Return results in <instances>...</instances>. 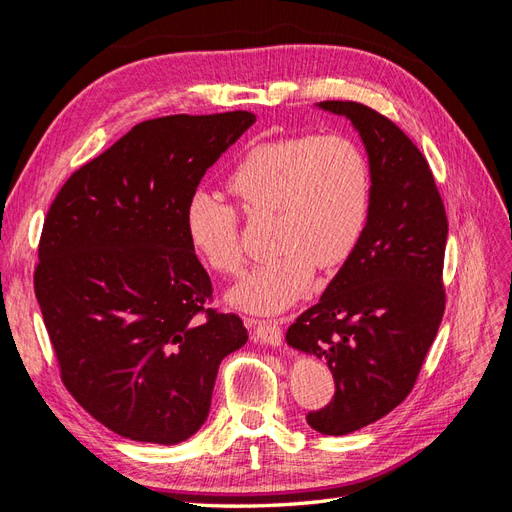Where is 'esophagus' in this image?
<instances>
[{"label": "esophagus", "instance_id": "1", "mask_svg": "<svg viewBox=\"0 0 512 512\" xmlns=\"http://www.w3.org/2000/svg\"><path fill=\"white\" fill-rule=\"evenodd\" d=\"M250 327L254 329V339L260 344L280 346L284 342L282 324L277 320H250Z\"/></svg>", "mask_w": 512, "mask_h": 512}]
</instances>
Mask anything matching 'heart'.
Segmentation results:
<instances>
[{
    "instance_id": "b5f03b06",
    "label": "heart",
    "mask_w": 512,
    "mask_h": 512,
    "mask_svg": "<svg viewBox=\"0 0 512 512\" xmlns=\"http://www.w3.org/2000/svg\"><path fill=\"white\" fill-rule=\"evenodd\" d=\"M226 185L250 220H271L275 256L232 290L252 312H280L312 286L316 267L346 265L361 245L374 207L365 151L344 134H294L258 143L232 164ZM185 232L207 267L235 275L245 265L241 213L220 194L196 190Z\"/></svg>"
}]
</instances>
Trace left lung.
<instances>
[{
    "instance_id": "8db88e82",
    "label": "left lung",
    "mask_w": 512,
    "mask_h": 512,
    "mask_svg": "<svg viewBox=\"0 0 512 512\" xmlns=\"http://www.w3.org/2000/svg\"><path fill=\"white\" fill-rule=\"evenodd\" d=\"M359 130L374 207L361 245L320 301L294 320L286 342L329 365L335 395L307 412L324 436H344L389 414L421 374L446 307L448 222L438 185L404 130L350 100L320 102Z\"/></svg>"
}]
</instances>
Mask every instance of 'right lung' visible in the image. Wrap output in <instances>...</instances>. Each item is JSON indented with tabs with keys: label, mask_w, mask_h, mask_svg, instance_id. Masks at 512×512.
<instances>
[{
	"label": "right lung",
	"mask_w": 512,
	"mask_h": 512,
	"mask_svg": "<svg viewBox=\"0 0 512 512\" xmlns=\"http://www.w3.org/2000/svg\"><path fill=\"white\" fill-rule=\"evenodd\" d=\"M247 111L149 119L61 185L34 290L70 395L123 438L179 444L205 423L218 367L247 342L222 314L183 213Z\"/></svg>",
	"instance_id": "1"
}]
</instances>
